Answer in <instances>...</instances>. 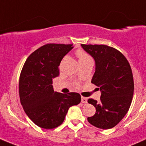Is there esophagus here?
<instances>
[{
  "instance_id": "34e87169",
  "label": "esophagus",
  "mask_w": 146,
  "mask_h": 146,
  "mask_svg": "<svg viewBox=\"0 0 146 146\" xmlns=\"http://www.w3.org/2000/svg\"><path fill=\"white\" fill-rule=\"evenodd\" d=\"M81 102H82V103H87V102H88V99H87L86 98L82 97V98H81Z\"/></svg>"
}]
</instances>
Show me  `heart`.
<instances>
[{
	"mask_svg": "<svg viewBox=\"0 0 146 146\" xmlns=\"http://www.w3.org/2000/svg\"><path fill=\"white\" fill-rule=\"evenodd\" d=\"M76 55H77L78 58L79 64L80 63L85 62V61H92L91 57L86 52H85V51H82L81 49H79L76 51Z\"/></svg>",
	"mask_w": 146,
	"mask_h": 146,
	"instance_id": "1",
	"label": "heart"
}]
</instances>
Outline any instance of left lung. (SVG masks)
Here are the masks:
<instances>
[{
    "instance_id": "8db88e82",
    "label": "left lung",
    "mask_w": 146,
    "mask_h": 146,
    "mask_svg": "<svg viewBox=\"0 0 146 146\" xmlns=\"http://www.w3.org/2000/svg\"><path fill=\"white\" fill-rule=\"evenodd\" d=\"M81 46L95 60V71L91 82L101 92L100 102L88 100L96 108V113L88 121L99 129H111L125 117L131 104L134 90L131 68L124 56L112 47Z\"/></svg>"
}]
</instances>
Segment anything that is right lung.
I'll return each instance as SVG.
<instances>
[{
    "label": "right lung",
    "mask_w": 146,
    "mask_h": 146,
    "mask_svg": "<svg viewBox=\"0 0 146 146\" xmlns=\"http://www.w3.org/2000/svg\"><path fill=\"white\" fill-rule=\"evenodd\" d=\"M72 44H48L26 60L20 77L19 92L25 111L36 125L51 129L64 122L68 109L81 101L78 93L54 92L52 80L59 76L63 58Z\"/></svg>",
    "instance_id": "right-lung-1"
}]
</instances>
